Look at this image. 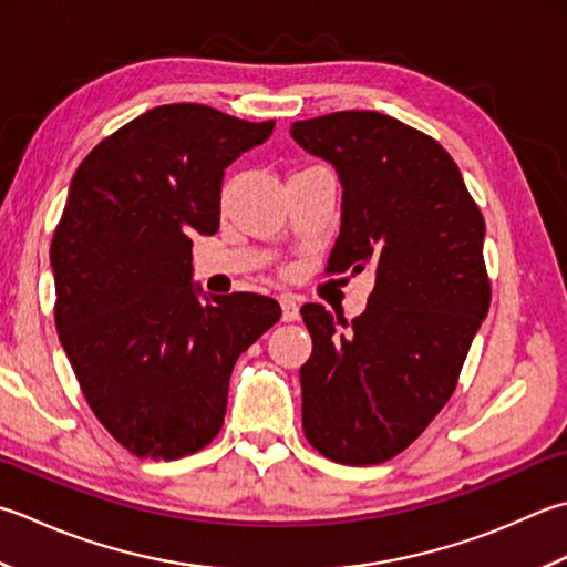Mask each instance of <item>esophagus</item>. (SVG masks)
I'll return each instance as SVG.
<instances>
[{"mask_svg":"<svg viewBox=\"0 0 567 567\" xmlns=\"http://www.w3.org/2000/svg\"><path fill=\"white\" fill-rule=\"evenodd\" d=\"M280 307H282V319H285V321L299 319V305L295 302L292 297H282V299H280Z\"/></svg>","mask_w":567,"mask_h":567,"instance_id":"34e87169","label":"esophagus"}]
</instances>
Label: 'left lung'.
I'll list each match as a JSON object with an SVG mask.
<instances>
[{
	"instance_id": "left-lung-1",
	"label": "left lung",
	"mask_w": 567,
	"mask_h": 567,
	"mask_svg": "<svg viewBox=\"0 0 567 567\" xmlns=\"http://www.w3.org/2000/svg\"><path fill=\"white\" fill-rule=\"evenodd\" d=\"M290 135L343 188L331 272L375 275L357 319L302 307V427L329 460L381 464L445 408L489 312L484 218L450 154L391 115L343 110Z\"/></svg>"
}]
</instances>
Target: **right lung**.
<instances>
[{
    "mask_svg": "<svg viewBox=\"0 0 567 567\" xmlns=\"http://www.w3.org/2000/svg\"><path fill=\"white\" fill-rule=\"evenodd\" d=\"M208 105H159L78 166L51 240L55 329L87 405L137 457L179 460L224 425L238 357L280 305L202 295L192 236H214L230 162L272 135Z\"/></svg>",
    "mask_w": 567,
    "mask_h": 567,
    "instance_id": "right-lung-1",
    "label": "right lung"
}]
</instances>
